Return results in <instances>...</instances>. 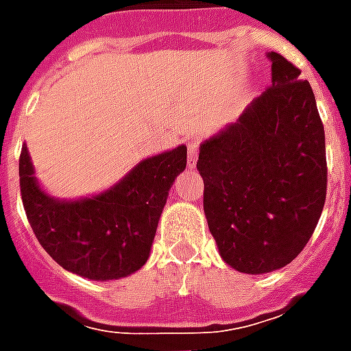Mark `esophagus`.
<instances>
[{
  "mask_svg": "<svg viewBox=\"0 0 351 351\" xmlns=\"http://www.w3.org/2000/svg\"><path fill=\"white\" fill-rule=\"evenodd\" d=\"M199 158V143L197 141H190L188 143V167L193 169L197 165Z\"/></svg>",
  "mask_w": 351,
  "mask_h": 351,
  "instance_id": "esophagus-1",
  "label": "esophagus"
}]
</instances>
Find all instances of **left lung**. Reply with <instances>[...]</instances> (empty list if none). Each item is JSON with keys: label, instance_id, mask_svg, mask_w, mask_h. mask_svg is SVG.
I'll return each instance as SVG.
<instances>
[{"label": "left lung", "instance_id": "left-lung-1", "mask_svg": "<svg viewBox=\"0 0 351 351\" xmlns=\"http://www.w3.org/2000/svg\"><path fill=\"white\" fill-rule=\"evenodd\" d=\"M272 84L201 145L203 208L221 259L263 274L291 263L314 233L327 193L325 131L308 80L269 52Z\"/></svg>", "mask_w": 351, "mask_h": 351}]
</instances>
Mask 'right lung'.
<instances>
[{"label": "right lung", "mask_w": 351, "mask_h": 351, "mask_svg": "<svg viewBox=\"0 0 351 351\" xmlns=\"http://www.w3.org/2000/svg\"><path fill=\"white\" fill-rule=\"evenodd\" d=\"M186 146L143 160L99 195L60 201L41 190L26 146L19 163L20 193L37 241L65 271L116 280L138 271L150 256L161 210L186 169Z\"/></svg>", "instance_id": "1"}]
</instances>
